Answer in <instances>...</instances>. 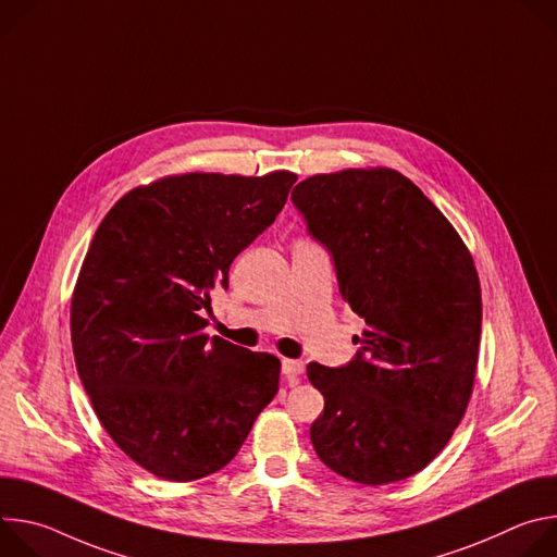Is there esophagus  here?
I'll list each match as a JSON object with an SVG mask.
<instances>
[{
    "label": "esophagus",
    "mask_w": 557,
    "mask_h": 557,
    "mask_svg": "<svg viewBox=\"0 0 557 557\" xmlns=\"http://www.w3.org/2000/svg\"><path fill=\"white\" fill-rule=\"evenodd\" d=\"M304 372V361H297V359H282V374L286 379H295Z\"/></svg>",
    "instance_id": "1"
}]
</instances>
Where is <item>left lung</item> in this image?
Listing matches in <instances>:
<instances>
[{"label":"left lung","instance_id":"left-lung-1","mask_svg":"<svg viewBox=\"0 0 557 557\" xmlns=\"http://www.w3.org/2000/svg\"><path fill=\"white\" fill-rule=\"evenodd\" d=\"M290 200L366 322L346 366L306 368L324 394L312 447L361 485L410 479L469 404L483 324L473 260L434 202L394 170L310 176Z\"/></svg>","mask_w":557,"mask_h":557}]
</instances>
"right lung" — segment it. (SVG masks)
Listing matches in <instances>:
<instances>
[{
    "label": "right lung",
    "mask_w": 557,
    "mask_h": 557,
    "mask_svg": "<svg viewBox=\"0 0 557 557\" xmlns=\"http://www.w3.org/2000/svg\"><path fill=\"white\" fill-rule=\"evenodd\" d=\"M295 181L163 178L123 196L92 237L70 306L76 372L112 441L158 479L222 469L277 394L280 359L209 337L202 314Z\"/></svg>",
    "instance_id": "add662e5"
}]
</instances>
